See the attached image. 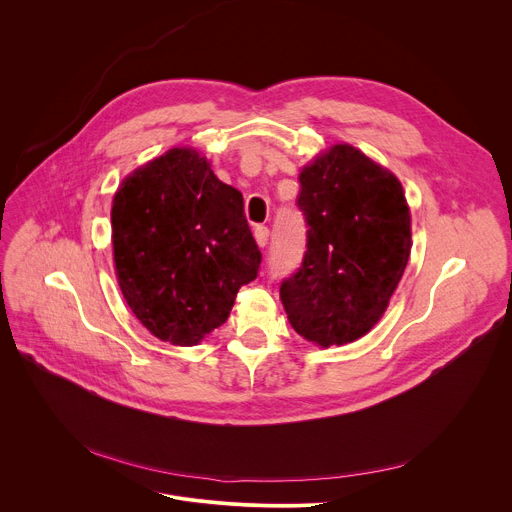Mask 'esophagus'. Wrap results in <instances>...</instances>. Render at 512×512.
<instances>
[{
    "label": "esophagus",
    "instance_id": "1",
    "mask_svg": "<svg viewBox=\"0 0 512 512\" xmlns=\"http://www.w3.org/2000/svg\"><path fill=\"white\" fill-rule=\"evenodd\" d=\"M255 241H257L259 247L267 245V241H269V228L267 226H263V224L255 226Z\"/></svg>",
    "mask_w": 512,
    "mask_h": 512
}]
</instances>
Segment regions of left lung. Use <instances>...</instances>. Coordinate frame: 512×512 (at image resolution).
<instances>
[{
	"label": "left lung",
	"instance_id": "obj_1",
	"mask_svg": "<svg viewBox=\"0 0 512 512\" xmlns=\"http://www.w3.org/2000/svg\"><path fill=\"white\" fill-rule=\"evenodd\" d=\"M306 253L280 296L294 331L320 347L353 343L382 318L410 255L400 181L349 145L300 173Z\"/></svg>",
	"mask_w": 512,
	"mask_h": 512
}]
</instances>
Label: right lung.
<instances>
[{
  "mask_svg": "<svg viewBox=\"0 0 512 512\" xmlns=\"http://www.w3.org/2000/svg\"><path fill=\"white\" fill-rule=\"evenodd\" d=\"M112 245L130 310L183 347L220 327L261 265L241 192L192 149H171L122 181Z\"/></svg>",
  "mask_w": 512,
  "mask_h": 512,
  "instance_id": "obj_1",
  "label": "right lung"
}]
</instances>
